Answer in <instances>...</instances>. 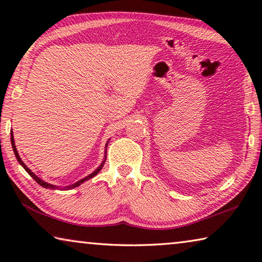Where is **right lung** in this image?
<instances>
[{
  "instance_id": "obj_1",
  "label": "right lung",
  "mask_w": 262,
  "mask_h": 262,
  "mask_svg": "<svg viewBox=\"0 0 262 262\" xmlns=\"http://www.w3.org/2000/svg\"><path fill=\"white\" fill-rule=\"evenodd\" d=\"M11 144H12V148H13V152H14V154H15V158H16V160L19 161V163L24 166V169L28 172V173H29L31 177H32V179L35 180L37 183H39V185L40 186H42L43 188H51V189H55L56 187L55 186H53V185H51V183H47V182H45V181H42L41 179H39V178L33 173V172H31V170L30 169H28L27 168V165L22 162V160L20 159V157H19V153H18V151H16V147H15V144H14V138H13V133H12V130H11ZM104 163V162H103ZM103 163L99 166V168L94 171V172H92L91 174H89L88 177H85L84 179H82V180H80V181H77L76 183H74V185H71V186H69V187H66L68 189H72V188H75V187H79L81 183H83L84 181H86V180H89V179H91V178H93L94 176H97L99 172H100V170L102 169V166H103Z\"/></svg>"
}]
</instances>
